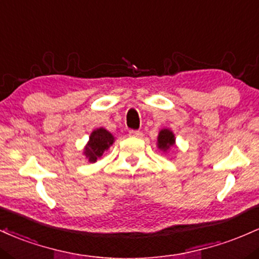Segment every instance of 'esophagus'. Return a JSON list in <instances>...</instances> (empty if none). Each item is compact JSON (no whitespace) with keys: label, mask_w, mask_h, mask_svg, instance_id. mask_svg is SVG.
I'll return each mask as SVG.
<instances>
[{"label":"esophagus","mask_w":259,"mask_h":259,"mask_svg":"<svg viewBox=\"0 0 259 259\" xmlns=\"http://www.w3.org/2000/svg\"><path fill=\"white\" fill-rule=\"evenodd\" d=\"M130 136L131 137L141 138L143 135H142V132H139V131H130Z\"/></svg>","instance_id":"34e87169"}]
</instances>
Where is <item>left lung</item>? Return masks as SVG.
I'll return each instance as SVG.
<instances>
[{
	"mask_svg": "<svg viewBox=\"0 0 259 259\" xmlns=\"http://www.w3.org/2000/svg\"><path fill=\"white\" fill-rule=\"evenodd\" d=\"M156 144H158L159 149L162 150L164 153H167L170 148L176 144V138L172 131L168 128H162L158 135V143Z\"/></svg>",
	"mask_w": 259,
	"mask_h": 259,
	"instance_id": "obj_1",
	"label": "left lung"
}]
</instances>
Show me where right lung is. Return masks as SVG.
I'll return each mask as SVG.
<instances>
[{
	"label": "right lung",
	"instance_id": "right-lung-1",
	"mask_svg": "<svg viewBox=\"0 0 259 259\" xmlns=\"http://www.w3.org/2000/svg\"><path fill=\"white\" fill-rule=\"evenodd\" d=\"M114 142L115 137L111 132H109L104 127H99L93 131L89 136L88 143L83 149V155L92 164L97 162L98 159H100L101 155L114 144Z\"/></svg>",
	"mask_w": 259,
	"mask_h": 259
}]
</instances>
